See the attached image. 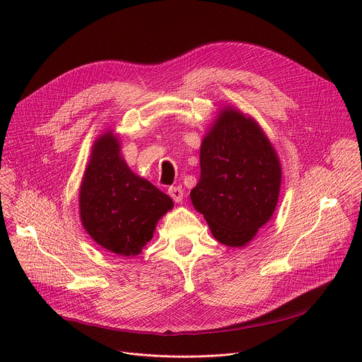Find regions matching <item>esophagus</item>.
I'll use <instances>...</instances> for the list:
<instances>
[{
  "label": "esophagus",
  "instance_id": "obj_1",
  "mask_svg": "<svg viewBox=\"0 0 362 362\" xmlns=\"http://www.w3.org/2000/svg\"><path fill=\"white\" fill-rule=\"evenodd\" d=\"M169 194H170V197L176 203H180L183 200V189H182V186H172V187H169Z\"/></svg>",
  "mask_w": 362,
  "mask_h": 362
}]
</instances>
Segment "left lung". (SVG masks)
Segmentation results:
<instances>
[{
	"label": "left lung",
	"instance_id": "8db88e82",
	"mask_svg": "<svg viewBox=\"0 0 362 362\" xmlns=\"http://www.w3.org/2000/svg\"><path fill=\"white\" fill-rule=\"evenodd\" d=\"M281 177L278 154L259 124L229 106L202 141L190 199L218 242L240 247L272 218Z\"/></svg>",
	"mask_w": 362,
	"mask_h": 362
}]
</instances>
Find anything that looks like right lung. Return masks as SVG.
Returning a JSON list of instances; mask_svg holds the SVG:
<instances>
[{"label":"right lung","mask_w":362,"mask_h":362,"mask_svg":"<svg viewBox=\"0 0 362 362\" xmlns=\"http://www.w3.org/2000/svg\"><path fill=\"white\" fill-rule=\"evenodd\" d=\"M78 204L81 223L97 245L119 256H136L173 200L129 169L117 136L107 130L93 144Z\"/></svg>","instance_id":"obj_1"}]
</instances>
